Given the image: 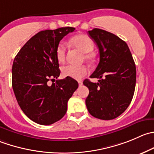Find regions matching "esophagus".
Masks as SVG:
<instances>
[{
    "mask_svg": "<svg viewBox=\"0 0 154 154\" xmlns=\"http://www.w3.org/2000/svg\"><path fill=\"white\" fill-rule=\"evenodd\" d=\"M78 83H79V86H81L82 85H83V81H81V80H80V81H78Z\"/></svg>",
    "mask_w": 154,
    "mask_h": 154,
    "instance_id": "esophagus-1",
    "label": "esophagus"
}]
</instances>
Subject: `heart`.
Returning <instances> with one entry per match:
<instances>
[{
    "label": "heart",
    "mask_w": 154,
    "mask_h": 154,
    "mask_svg": "<svg viewBox=\"0 0 154 154\" xmlns=\"http://www.w3.org/2000/svg\"><path fill=\"white\" fill-rule=\"evenodd\" d=\"M71 44L76 49L83 53V59L87 61H92L94 55L91 53L94 48V43L86 34H78L71 39ZM56 57L59 63H63L65 60L66 46L63 41H60L56 48ZM88 72V68L85 65L74 66L68 65L62 69L64 77H71L75 80H80Z\"/></svg>",
    "instance_id": "1"
}]
</instances>
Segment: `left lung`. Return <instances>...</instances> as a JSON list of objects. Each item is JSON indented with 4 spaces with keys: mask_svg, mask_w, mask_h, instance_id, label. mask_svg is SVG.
Masks as SVG:
<instances>
[{
    "mask_svg": "<svg viewBox=\"0 0 154 154\" xmlns=\"http://www.w3.org/2000/svg\"><path fill=\"white\" fill-rule=\"evenodd\" d=\"M99 49L100 61L91 78L85 80L89 90L86 107L92 116L113 120L126 110L132 101L136 82V68L129 47L117 35L99 28L89 31Z\"/></svg>",
    "mask_w": 154,
    "mask_h": 154,
    "instance_id": "8db88e82",
    "label": "left lung"
}]
</instances>
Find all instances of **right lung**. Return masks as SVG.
<instances>
[{
    "instance_id": "obj_1",
    "label": "right lung",
    "mask_w": 154,
    "mask_h": 154,
    "mask_svg": "<svg viewBox=\"0 0 154 154\" xmlns=\"http://www.w3.org/2000/svg\"><path fill=\"white\" fill-rule=\"evenodd\" d=\"M72 27L41 31L22 47L13 61L12 86L21 109L32 121L50 125L65 116L68 101L78 88L71 77L57 80L60 75L56 48Z\"/></svg>"
}]
</instances>
